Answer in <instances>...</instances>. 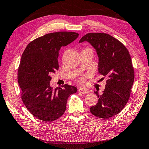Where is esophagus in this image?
I'll use <instances>...</instances> for the list:
<instances>
[{
	"mask_svg": "<svg viewBox=\"0 0 149 149\" xmlns=\"http://www.w3.org/2000/svg\"><path fill=\"white\" fill-rule=\"evenodd\" d=\"M78 91L80 93H81V94H88V90H86L83 88H79L78 90Z\"/></svg>",
	"mask_w": 149,
	"mask_h": 149,
	"instance_id": "1",
	"label": "esophagus"
}]
</instances>
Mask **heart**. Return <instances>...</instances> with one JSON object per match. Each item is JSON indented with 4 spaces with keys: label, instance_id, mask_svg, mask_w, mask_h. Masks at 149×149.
Returning a JSON list of instances; mask_svg holds the SVG:
<instances>
[{
    "label": "heart",
    "instance_id": "heart-1",
    "mask_svg": "<svg viewBox=\"0 0 149 149\" xmlns=\"http://www.w3.org/2000/svg\"><path fill=\"white\" fill-rule=\"evenodd\" d=\"M89 76H90L89 74H86L81 75V76L79 77L78 79H77L78 82L79 83H81V84L84 83H85V81L86 80V79L88 78Z\"/></svg>",
    "mask_w": 149,
    "mask_h": 149
}]
</instances>
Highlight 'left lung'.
<instances>
[{"label":"left lung","mask_w":149,"mask_h":149,"mask_svg":"<svg viewBox=\"0 0 149 149\" xmlns=\"http://www.w3.org/2000/svg\"><path fill=\"white\" fill-rule=\"evenodd\" d=\"M83 41H88L96 49L99 72L107 79L103 94L94 92L99 100L90 111L100 118L113 117L123 109L130 96L134 70L130 54L123 43L107 33H87L79 42Z\"/></svg>","instance_id":"obj_1"}]
</instances>
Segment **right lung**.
I'll use <instances>...</instances> for the list:
<instances>
[{
    "mask_svg": "<svg viewBox=\"0 0 149 149\" xmlns=\"http://www.w3.org/2000/svg\"><path fill=\"white\" fill-rule=\"evenodd\" d=\"M79 37L72 31H58L38 37L28 44L18 68V83L23 103L36 118L50 122L65 112L68 98L77 92L74 86L65 84L52 88L50 74L59 70V50Z\"/></svg>",
    "mask_w": 149,
    "mask_h": 149,
    "instance_id": "1",
    "label": "right lung"
}]
</instances>
